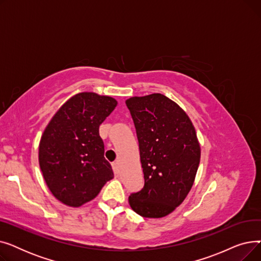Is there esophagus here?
Here are the masks:
<instances>
[{"instance_id":"34e87169","label":"esophagus","mask_w":261,"mask_h":261,"mask_svg":"<svg viewBox=\"0 0 261 261\" xmlns=\"http://www.w3.org/2000/svg\"><path fill=\"white\" fill-rule=\"evenodd\" d=\"M112 168H113V170H114L115 175L118 176V174H119V167H118V163H117V162L112 163Z\"/></svg>"}]
</instances>
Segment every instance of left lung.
Masks as SVG:
<instances>
[{"label": "left lung", "mask_w": 261, "mask_h": 261, "mask_svg": "<svg viewBox=\"0 0 261 261\" xmlns=\"http://www.w3.org/2000/svg\"><path fill=\"white\" fill-rule=\"evenodd\" d=\"M140 144L145 185L129 197L145 218H163L185 200L201 159L196 129L184 110L160 93L126 100Z\"/></svg>", "instance_id": "left-lung-1"}]
</instances>
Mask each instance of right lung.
<instances>
[{"mask_svg":"<svg viewBox=\"0 0 261 261\" xmlns=\"http://www.w3.org/2000/svg\"><path fill=\"white\" fill-rule=\"evenodd\" d=\"M116 106L111 96L78 93L59 108L41 136L40 169L51 195L67 206L92 201L114 177L99 126Z\"/></svg>","mask_w":261,"mask_h":261,"instance_id":"1","label":"right lung"}]
</instances>
